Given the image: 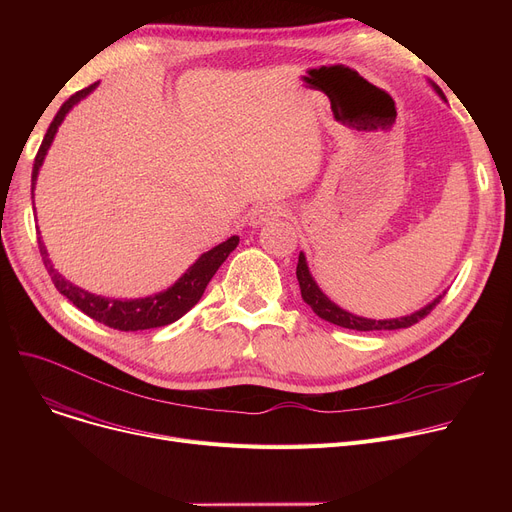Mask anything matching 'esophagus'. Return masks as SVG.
Returning a JSON list of instances; mask_svg holds the SVG:
<instances>
[{"instance_id":"esophagus-1","label":"esophagus","mask_w":512,"mask_h":512,"mask_svg":"<svg viewBox=\"0 0 512 512\" xmlns=\"http://www.w3.org/2000/svg\"><path fill=\"white\" fill-rule=\"evenodd\" d=\"M284 213H286V207L280 205V203H263V205L253 209V213H251V226L259 228V226H263L267 222L280 218V215H284Z\"/></svg>"}]
</instances>
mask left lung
Instances as JSON below:
<instances>
[{
  "label": "left lung",
  "mask_w": 512,
  "mask_h": 512,
  "mask_svg": "<svg viewBox=\"0 0 512 512\" xmlns=\"http://www.w3.org/2000/svg\"><path fill=\"white\" fill-rule=\"evenodd\" d=\"M429 87L436 91V95L446 101L442 89L432 83V80H427ZM297 280L301 286V297L303 301L321 317L330 321V324H336L340 328H348V330H359V332H371V330H400V328H409L413 324H417L419 319H423L429 311H432L440 299L444 297V292H440L434 301H429L427 305H423L421 309L409 313V315H402V317H390V319H371V317H363V315H355L351 311L342 309L340 305H336L328 294L319 288V284L315 282L311 270H309V263L305 253H299V263H297Z\"/></svg>",
  "instance_id": "left-lung-1"
}]
</instances>
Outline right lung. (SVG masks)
<instances>
[{"label":"right lung","instance_id":"add662e5","mask_svg":"<svg viewBox=\"0 0 512 512\" xmlns=\"http://www.w3.org/2000/svg\"><path fill=\"white\" fill-rule=\"evenodd\" d=\"M97 85L99 83H93L91 87L74 93L60 107V112L49 124L45 137H43V143L39 147V153L35 157V164H33V176H31L33 209H35L37 178H39L41 166L45 161V155H47L53 139H56L58 128L62 126L64 118L72 112V107L78 105L83 99H87L97 89ZM238 240L240 238L234 234L228 240L220 242L218 247H213L207 253L199 255V259L191 267H188V270L170 288L149 294V297H143V299H110V297H101V294H93L85 288L76 286L74 282L66 280L56 270V267H53L43 238H39V251H41L47 272L53 280V286H56L74 307H78L85 315L93 317L95 321H99V324H103L107 328H114L120 332H137V330H151V328L174 324L176 319H180L184 313L191 311L203 297L209 280L215 276V272L220 270V265L228 259V255L236 249Z\"/></svg>","mask_w":512,"mask_h":512}]
</instances>
